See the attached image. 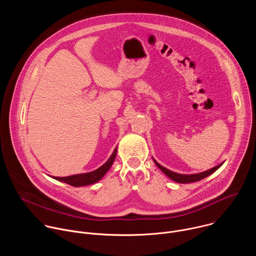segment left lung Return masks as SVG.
<instances>
[{"instance_id":"obj_1","label":"left lung","mask_w":256,"mask_h":256,"mask_svg":"<svg viewBox=\"0 0 256 256\" xmlns=\"http://www.w3.org/2000/svg\"><path fill=\"white\" fill-rule=\"evenodd\" d=\"M153 161L154 163L156 164V166L166 175L168 176L171 180L175 181V182H178V184H190V182H196V181H200L206 177H208V175H210L212 173H214L216 170H218V168H220L224 162H222L221 164H218L206 171H204V172H200V173H194V174H180V173H176V172H173L167 168H165L164 166H162L161 164H159L154 158H153Z\"/></svg>"}]
</instances>
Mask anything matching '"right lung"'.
Masks as SVG:
<instances>
[{
	"label": "right lung",
	"mask_w": 256,
	"mask_h": 256,
	"mask_svg": "<svg viewBox=\"0 0 256 256\" xmlns=\"http://www.w3.org/2000/svg\"><path fill=\"white\" fill-rule=\"evenodd\" d=\"M116 153H118V147L114 149L112 156L109 157V159L102 166H100L99 168H97L93 171L64 176V177H58V176H50V175H48V176H50L52 178H54L56 180L64 182V184H70L72 186H75V188H80V186H90V184H96V182L101 180L103 178V176L108 172V170L110 169V167L112 166V164L116 160Z\"/></svg>",
	"instance_id": "obj_1"
}]
</instances>
